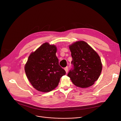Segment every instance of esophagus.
<instances>
[{"label":"esophagus","mask_w":121,"mask_h":121,"mask_svg":"<svg viewBox=\"0 0 121 121\" xmlns=\"http://www.w3.org/2000/svg\"><path fill=\"white\" fill-rule=\"evenodd\" d=\"M65 70L66 73H67V72H68V66H66V67L65 68Z\"/></svg>","instance_id":"obj_1"}]
</instances>
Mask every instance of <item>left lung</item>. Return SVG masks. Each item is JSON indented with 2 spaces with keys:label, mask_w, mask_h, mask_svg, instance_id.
<instances>
[{
  "label": "left lung",
  "mask_w": 121,
  "mask_h": 121,
  "mask_svg": "<svg viewBox=\"0 0 121 121\" xmlns=\"http://www.w3.org/2000/svg\"><path fill=\"white\" fill-rule=\"evenodd\" d=\"M72 68L67 76L77 87L82 88L92 86L99 77L102 64L96 52L84 41L76 42L69 46Z\"/></svg>",
  "instance_id": "8db88e82"
}]
</instances>
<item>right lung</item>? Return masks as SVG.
Wrapping results in <instances>:
<instances>
[{"mask_svg": "<svg viewBox=\"0 0 121 121\" xmlns=\"http://www.w3.org/2000/svg\"><path fill=\"white\" fill-rule=\"evenodd\" d=\"M56 47L45 43L28 57L25 71L33 87L42 92H49L58 85L66 73L59 65Z\"/></svg>", "mask_w": 121, "mask_h": 121, "instance_id": "obj_1", "label": "right lung"}]
</instances>
